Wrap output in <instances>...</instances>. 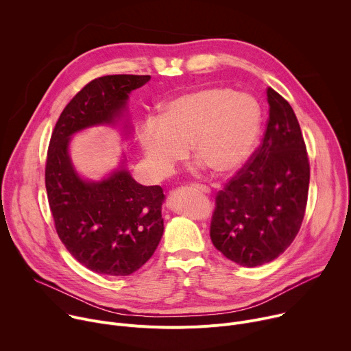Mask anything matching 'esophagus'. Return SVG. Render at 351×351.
<instances>
[{
    "instance_id": "esophagus-1",
    "label": "esophagus",
    "mask_w": 351,
    "mask_h": 351,
    "mask_svg": "<svg viewBox=\"0 0 351 351\" xmlns=\"http://www.w3.org/2000/svg\"><path fill=\"white\" fill-rule=\"evenodd\" d=\"M191 188L195 189V191H199V192H204V193H209L210 192V188L208 185H204V184H192Z\"/></svg>"
}]
</instances>
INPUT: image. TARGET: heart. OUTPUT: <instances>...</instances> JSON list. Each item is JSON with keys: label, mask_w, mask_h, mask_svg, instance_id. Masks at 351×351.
<instances>
[{"label": "heart", "mask_w": 351, "mask_h": 351, "mask_svg": "<svg viewBox=\"0 0 351 351\" xmlns=\"http://www.w3.org/2000/svg\"><path fill=\"white\" fill-rule=\"evenodd\" d=\"M262 120V108L252 96L206 86L165 103L159 119L143 123L139 139L149 166L160 177L185 159L188 146L215 174L227 176L251 158Z\"/></svg>", "instance_id": "1"}]
</instances>
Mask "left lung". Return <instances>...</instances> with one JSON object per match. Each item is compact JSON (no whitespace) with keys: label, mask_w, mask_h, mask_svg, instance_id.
Instances as JSON below:
<instances>
[{"label":"left lung","mask_w":351,"mask_h":351,"mask_svg":"<svg viewBox=\"0 0 351 351\" xmlns=\"http://www.w3.org/2000/svg\"><path fill=\"white\" fill-rule=\"evenodd\" d=\"M269 119L261 145L216 193L213 245L237 265L276 259L300 231L308 198L309 160L297 117L267 88Z\"/></svg>","instance_id":"8db88e82"}]
</instances>
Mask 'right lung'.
<instances>
[{
  "label": "right lung",
  "instance_id": "obj_1",
  "mask_svg": "<svg viewBox=\"0 0 351 351\" xmlns=\"http://www.w3.org/2000/svg\"><path fill=\"white\" fill-rule=\"evenodd\" d=\"M149 75H107L85 85L62 110L46 159V189L56 231L69 254L106 276H128L145 265L163 236L160 185L145 186L121 169L100 182L77 177L68 141L84 128L111 124L128 93Z\"/></svg>",
  "mask_w": 351,
  "mask_h": 351
}]
</instances>
